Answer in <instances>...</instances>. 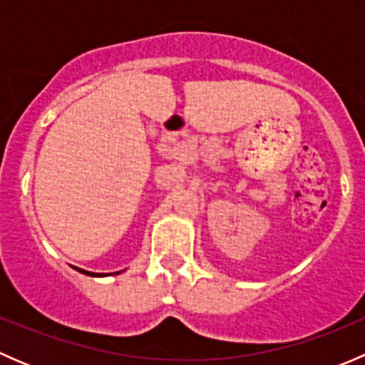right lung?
<instances>
[{"instance_id":"right-lung-1","label":"right lung","mask_w":365,"mask_h":365,"mask_svg":"<svg viewBox=\"0 0 365 365\" xmlns=\"http://www.w3.org/2000/svg\"><path fill=\"white\" fill-rule=\"evenodd\" d=\"M77 270L79 272H83V274H86V275H95L93 272H86V270H81V268H77ZM97 275H102V274H97Z\"/></svg>"}]
</instances>
